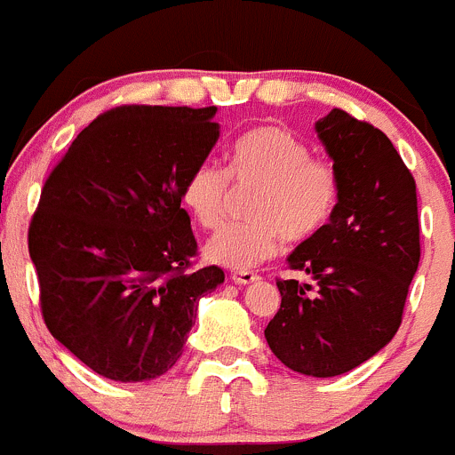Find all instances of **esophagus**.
Wrapping results in <instances>:
<instances>
[{
    "label": "esophagus",
    "mask_w": 455,
    "mask_h": 455,
    "mask_svg": "<svg viewBox=\"0 0 455 455\" xmlns=\"http://www.w3.org/2000/svg\"><path fill=\"white\" fill-rule=\"evenodd\" d=\"M259 279H261V276H259L257 272H250V270L232 272V281H235V283H239V285H250V283H254V281H259Z\"/></svg>",
    "instance_id": "34e87169"
}]
</instances>
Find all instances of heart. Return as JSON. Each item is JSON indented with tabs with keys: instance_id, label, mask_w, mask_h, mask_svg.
I'll list each match as a JSON object with an SVG mask.
<instances>
[{
	"instance_id": "heart-1",
	"label": "heart",
	"mask_w": 455,
	"mask_h": 455,
	"mask_svg": "<svg viewBox=\"0 0 455 455\" xmlns=\"http://www.w3.org/2000/svg\"><path fill=\"white\" fill-rule=\"evenodd\" d=\"M257 185L248 196L252 219L220 228L205 245L212 263L248 270L288 241H308L331 223L339 203V172L331 160L310 156L292 129L263 124L241 133L228 154V170L201 163L185 179L180 201L201 228L214 230L232 198V184Z\"/></svg>"
}]
</instances>
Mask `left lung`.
<instances>
[{
  "label": "left lung",
  "mask_w": 455,
  "mask_h": 455,
  "mask_svg": "<svg viewBox=\"0 0 455 455\" xmlns=\"http://www.w3.org/2000/svg\"><path fill=\"white\" fill-rule=\"evenodd\" d=\"M339 172L331 223L288 257L313 283L276 279L281 308L266 328L272 353L313 378L348 373L382 350L402 323L419 263L415 180L373 124L332 109L315 124Z\"/></svg>",
  "instance_id": "obj_1"
}]
</instances>
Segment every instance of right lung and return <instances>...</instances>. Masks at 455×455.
Returning a JSON list of instances; mask_svg holds the SVG:
<instances>
[{"label":"right lung","mask_w":455,"mask_h":455,"mask_svg":"<svg viewBox=\"0 0 455 455\" xmlns=\"http://www.w3.org/2000/svg\"><path fill=\"white\" fill-rule=\"evenodd\" d=\"M216 107L124 105L77 133L46 179L28 252L51 335L91 371L145 382L176 364L220 267L192 270L180 189L219 140Z\"/></svg>","instance_id":"1"}]
</instances>
